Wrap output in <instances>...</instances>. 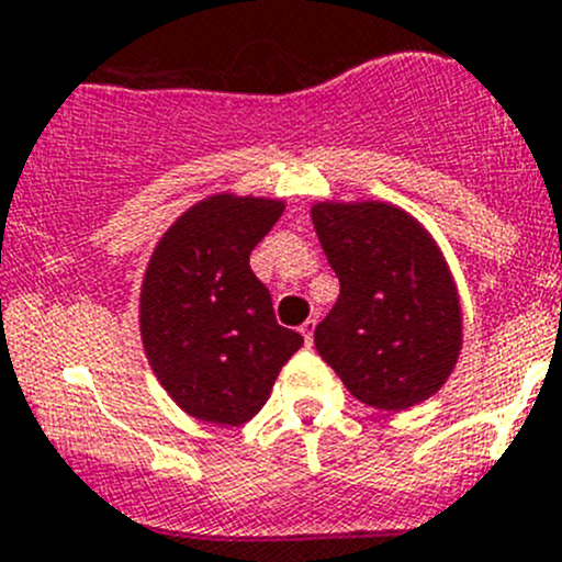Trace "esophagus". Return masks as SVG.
I'll use <instances>...</instances> for the list:
<instances>
[{"label": "esophagus", "instance_id": "34e87169", "mask_svg": "<svg viewBox=\"0 0 562 562\" xmlns=\"http://www.w3.org/2000/svg\"><path fill=\"white\" fill-rule=\"evenodd\" d=\"M314 327H316V319H305L303 325H300V333H303V338H305V347H311V344H314Z\"/></svg>", "mask_w": 562, "mask_h": 562}]
</instances>
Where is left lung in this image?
I'll return each instance as SVG.
<instances>
[{
  "label": "left lung",
  "instance_id": "obj_1",
  "mask_svg": "<svg viewBox=\"0 0 562 562\" xmlns=\"http://www.w3.org/2000/svg\"><path fill=\"white\" fill-rule=\"evenodd\" d=\"M311 221L341 283L316 352L369 407L435 396L462 349V305L429 232L385 202H319Z\"/></svg>",
  "mask_w": 562,
  "mask_h": 562
}]
</instances>
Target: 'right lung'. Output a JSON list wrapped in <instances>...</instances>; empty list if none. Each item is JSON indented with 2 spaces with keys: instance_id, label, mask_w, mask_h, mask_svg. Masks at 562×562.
<instances>
[{
  "instance_id": "obj_1",
  "label": "right lung",
  "mask_w": 562,
  "mask_h": 562,
  "mask_svg": "<svg viewBox=\"0 0 562 562\" xmlns=\"http://www.w3.org/2000/svg\"><path fill=\"white\" fill-rule=\"evenodd\" d=\"M279 199L215 193L160 237L142 283V344L177 407L240 426L270 398L303 336L281 327L251 251L281 218Z\"/></svg>"
}]
</instances>
